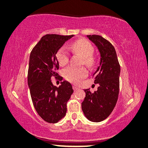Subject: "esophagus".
I'll list each match as a JSON object with an SVG mask.
<instances>
[{"mask_svg":"<svg viewBox=\"0 0 148 148\" xmlns=\"http://www.w3.org/2000/svg\"><path fill=\"white\" fill-rule=\"evenodd\" d=\"M72 87H73V89H74V91H76V90H78V87H76V85H73Z\"/></svg>","mask_w":148,"mask_h":148,"instance_id":"34e87169","label":"esophagus"}]
</instances>
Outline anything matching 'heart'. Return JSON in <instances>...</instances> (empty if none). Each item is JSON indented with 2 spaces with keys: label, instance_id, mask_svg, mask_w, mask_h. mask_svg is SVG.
<instances>
[{
  "label": "heart",
  "instance_id": "b5f03b06",
  "mask_svg": "<svg viewBox=\"0 0 148 148\" xmlns=\"http://www.w3.org/2000/svg\"><path fill=\"white\" fill-rule=\"evenodd\" d=\"M71 49L74 53L83 57L82 63L87 68H93L96 65V59L93 55L94 48L89 41L85 39H79L71 44ZM56 58L61 66L68 64L70 59L68 52L64 47H61L57 50ZM63 75L65 79L71 83H78L81 78L87 75V70L85 67L69 66L63 71Z\"/></svg>",
  "mask_w": 148,
  "mask_h": 148
}]
</instances>
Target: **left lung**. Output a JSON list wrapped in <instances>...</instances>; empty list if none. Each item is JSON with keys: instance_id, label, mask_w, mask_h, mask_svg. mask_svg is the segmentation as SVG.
<instances>
[{"instance_id": "8db88e82", "label": "left lung", "mask_w": 148, "mask_h": 148, "mask_svg": "<svg viewBox=\"0 0 148 148\" xmlns=\"http://www.w3.org/2000/svg\"><path fill=\"white\" fill-rule=\"evenodd\" d=\"M87 37L96 44L100 53V66L93 75L94 83L99 84V87L94 93L89 89L84 90L86 96L82 102V110L89 120L100 122L107 118L117 103L120 65L115 48L108 40L98 35Z\"/></svg>"}]
</instances>
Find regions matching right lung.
<instances>
[{"mask_svg": "<svg viewBox=\"0 0 148 148\" xmlns=\"http://www.w3.org/2000/svg\"><path fill=\"white\" fill-rule=\"evenodd\" d=\"M74 35L48 34L43 36L31 52L28 70V85L33 106L37 113L46 122L57 123L65 117L67 102L74 92L68 81L54 86L51 78L59 76L56 72L59 63L57 50ZM61 80V76L59 78Z\"/></svg>", "mask_w": 148, "mask_h": 148, "instance_id": "obj_1", "label": "right lung"}]
</instances>
